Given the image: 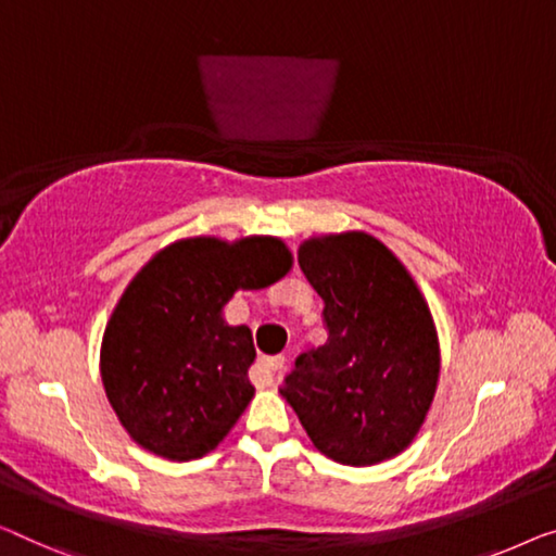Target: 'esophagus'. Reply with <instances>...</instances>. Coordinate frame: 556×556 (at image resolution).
Segmentation results:
<instances>
[{
	"label": "esophagus",
	"instance_id": "34e87169",
	"mask_svg": "<svg viewBox=\"0 0 556 556\" xmlns=\"http://www.w3.org/2000/svg\"><path fill=\"white\" fill-rule=\"evenodd\" d=\"M285 364H287V359L281 357V354H277V357H262L252 369L254 384L256 387H275L279 379V371L285 369Z\"/></svg>",
	"mask_w": 556,
	"mask_h": 556
}]
</instances>
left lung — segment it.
Returning <instances> with one entry per match:
<instances>
[{
	"label": "left lung",
	"mask_w": 556,
	"mask_h": 556,
	"mask_svg": "<svg viewBox=\"0 0 556 556\" xmlns=\"http://www.w3.org/2000/svg\"><path fill=\"white\" fill-rule=\"evenodd\" d=\"M300 267L325 302L329 337L296 357L281 396L325 457L350 467L392 459L437 392L432 312L407 267L367 231L306 239Z\"/></svg>",
	"instance_id": "obj_1"
}]
</instances>
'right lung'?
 Masks as SVG:
<instances>
[{
  "label": "right lung",
  "mask_w": 556,
  "mask_h": 556,
  "mask_svg": "<svg viewBox=\"0 0 556 556\" xmlns=\"http://www.w3.org/2000/svg\"><path fill=\"white\" fill-rule=\"evenodd\" d=\"M292 269L277 237L179 239L124 289L102 337L99 371L127 434L156 457L199 459L252 402L250 327L222 317L239 289H264Z\"/></svg>",
  "instance_id": "1"
}]
</instances>
